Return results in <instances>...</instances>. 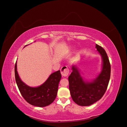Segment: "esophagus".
Instances as JSON below:
<instances>
[{
	"label": "esophagus",
	"instance_id": "esophagus-1",
	"mask_svg": "<svg viewBox=\"0 0 127 127\" xmlns=\"http://www.w3.org/2000/svg\"><path fill=\"white\" fill-rule=\"evenodd\" d=\"M69 70L67 66H64L61 69V73L62 76L64 77L67 76L69 74Z\"/></svg>",
	"mask_w": 127,
	"mask_h": 127
}]
</instances>
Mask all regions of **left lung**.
Returning <instances> with one entry per match:
<instances>
[{"instance_id":"left-lung-1","label":"left lung","mask_w":127,"mask_h":127,"mask_svg":"<svg viewBox=\"0 0 127 127\" xmlns=\"http://www.w3.org/2000/svg\"><path fill=\"white\" fill-rule=\"evenodd\" d=\"M96 48L103 60L100 74L92 82H85L79 71L72 66L68 77L71 97L76 103L81 106H89L100 99L105 93L111 76V65L107 54L101 46L96 44Z\"/></svg>"}]
</instances>
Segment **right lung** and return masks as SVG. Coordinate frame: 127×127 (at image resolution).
Segmentation results:
<instances>
[{"mask_svg":"<svg viewBox=\"0 0 127 127\" xmlns=\"http://www.w3.org/2000/svg\"><path fill=\"white\" fill-rule=\"evenodd\" d=\"M14 71L18 89L27 102L33 105L44 107L54 101L57 95L59 83L62 77L60 70L52 73L43 84L37 88L29 87L21 81L17 71L16 62Z\"/></svg>","mask_w":127,"mask_h":127,"instance_id":"1","label":"right lung"}]
</instances>
